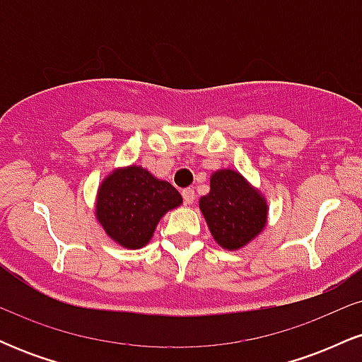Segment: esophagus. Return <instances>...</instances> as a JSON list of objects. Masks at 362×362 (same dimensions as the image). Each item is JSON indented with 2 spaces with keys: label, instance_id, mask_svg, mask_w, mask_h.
<instances>
[{
  "label": "esophagus",
  "instance_id": "1",
  "mask_svg": "<svg viewBox=\"0 0 362 362\" xmlns=\"http://www.w3.org/2000/svg\"><path fill=\"white\" fill-rule=\"evenodd\" d=\"M182 197H184V202L185 204H192L195 201V195H194V189H190V187H187V189L182 190Z\"/></svg>",
  "mask_w": 362,
  "mask_h": 362
}]
</instances>
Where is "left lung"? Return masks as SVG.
I'll return each mask as SVG.
<instances>
[{"label":"left lung","mask_w":362,"mask_h":362,"mask_svg":"<svg viewBox=\"0 0 362 362\" xmlns=\"http://www.w3.org/2000/svg\"><path fill=\"white\" fill-rule=\"evenodd\" d=\"M214 240L236 250L264 230L267 206L259 192L233 170H219L211 177L209 194L199 201Z\"/></svg>","instance_id":"1"}]
</instances>
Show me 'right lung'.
<instances>
[{"label":"right lung","instance_id":"right-lung-1","mask_svg":"<svg viewBox=\"0 0 362 362\" xmlns=\"http://www.w3.org/2000/svg\"><path fill=\"white\" fill-rule=\"evenodd\" d=\"M182 204L172 184L158 180L141 167L114 172L98 189L97 218L112 240L127 248L149 242L167 211Z\"/></svg>","mask_w":362,"mask_h":362}]
</instances>
